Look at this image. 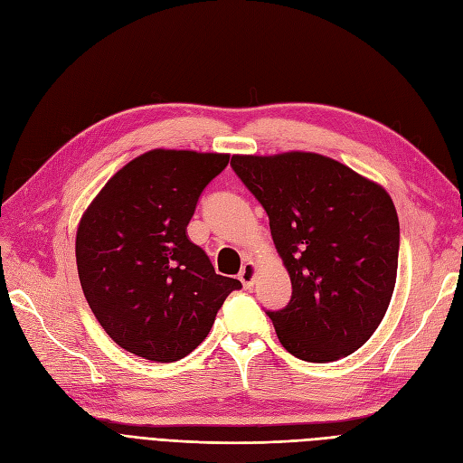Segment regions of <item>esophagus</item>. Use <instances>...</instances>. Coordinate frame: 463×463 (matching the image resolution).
<instances>
[{
  "instance_id": "1",
  "label": "esophagus",
  "mask_w": 463,
  "mask_h": 463,
  "mask_svg": "<svg viewBox=\"0 0 463 463\" xmlns=\"http://www.w3.org/2000/svg\"><path fill=\"white\" fill-rule=\"evenodd\" d=\"M256 275H258V265L253 261H248V263H244L241 273H238V279H241L244 288H251L253 280H256Z\"/></svg>"
}]
</instances>
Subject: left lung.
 <instances>
[{"label":"left lung","mask_w":463,"mask_h":463,"mask_svg":"<svg viewBox=\"0 0 463 463\" xmlns=\"http://www.w3.org/2000/svg\"><path fill=\"white\" fill-rule=\"evenodd\" d=\"M269 215L292 282L287 307L267 311L280 345L304 362H335L377 331L396 285L400 225L381 184L313 152L232 156Z\"/></svg>","instance_id":"1"}]
</instances>
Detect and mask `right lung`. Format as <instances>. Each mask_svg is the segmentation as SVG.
Masks as SVG:
<instances>
[{
    "label": "right lung",
    "instance_id": "add662e5",
    "mask_svg": "<svg viewBox=\"0 0 463 463\" xmlns=\"http://www.w3.org/2000/svg\"><path fill=\"white\" fill-rule=\"evenodd\" d=\"M229 154L150 150L128 161L86 207L77 267L86 302L118 346L144 360H183L210 335L241 280L217 275L186 227Z\"/></svg>",
    "mask_w": 463,
    "mask_h": 463
}]
</instances>
